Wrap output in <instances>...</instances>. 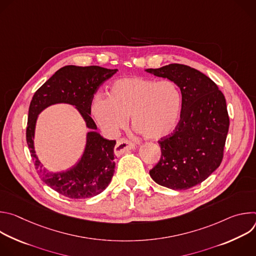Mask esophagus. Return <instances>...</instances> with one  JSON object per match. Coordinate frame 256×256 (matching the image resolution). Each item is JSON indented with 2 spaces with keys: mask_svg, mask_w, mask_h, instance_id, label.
<instances>
[{
  "mask_svg": "<svg viewBox=\"0 0 256 256\" xmlns=\"http://www.w3.org/2000/svg\"><path fill=\"white\" fill-rule=\"evenodd\" d=\"M134 148V144L126 138H120L118 140V144L114 148L116 155H122L124 152H128V150H132Z\"/></svg>",
  "mask_w": 256,
  "mask_h": 256,
  "instance_id": "34e87169",
  "label": "esophagus"
}]
</instances>
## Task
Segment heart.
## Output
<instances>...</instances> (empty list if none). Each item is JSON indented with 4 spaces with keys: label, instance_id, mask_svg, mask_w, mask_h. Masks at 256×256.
I'll list each match as a JSON object with an SVG mask.
<instances>
[{
    "label": "heart",
    "instance_id": "1",
    "mask_svg": "<svg viewBox=\"0 0 256 256\" xmlns=\"http://www.w3.org/2000/svg\"><path fill=\"white\" fill-rule=\"evenodd\" d=\"M181 106V92L173 81L128 77L114 82L108 96L97 94L91 114L109 134H118L132 116L134 126L146 138L160 140L176 128Z\"/></svg>",
    "mask_w": 256,
    "mask_h": 256
}]
</instances>
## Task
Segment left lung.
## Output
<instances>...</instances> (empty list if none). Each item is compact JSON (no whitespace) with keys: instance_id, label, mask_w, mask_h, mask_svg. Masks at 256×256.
<instances>
[{"instance_id":"obj_1","label":"left lung","mask_w":256,"mask_h":256,"mask_svg":"<svg viewBox=\"0 0 256 256\" xmlns=\"http://www.w3.org/2000/svg\"><path fill=\"white\" fill-rule=\"evenodd\" d=\"M146 72L173 81L182 96L180 120L158 142L161 158L150 176L162 186L188 190L204 181L223 160L230 124L225 96L208 77L186 64Z\"/></svg>"}]
</instances>
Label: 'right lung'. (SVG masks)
<instances>
[{
    "label": "right lung",
    "mask_w": 256,
    "mask_h": 256,
    "mask_svg": "<svg viewBox=\"0 0 256 256\" xmlns=\"http://www.w3.org/2000/svg\"><path fill=\"white\" fill-rule=\"evenodd\" d=\"M118 70L98 66H66L56 70L32 97L26 128L28 148L42 180L64 196L72 200L92 198L110 184L116 168L114 150L116 142L104 138L96 132L97 126L90 114L94 94ZM58 102L75 106L92 130L88 133L86 150L80 162L66 172L54 174L44 168L36 156L34 134L38 114Z\"/></svg>",
    "instance_id": "1"
}]
</instances>
